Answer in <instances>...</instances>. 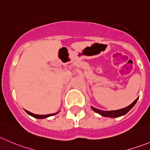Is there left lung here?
<instances>
[{"instance_id": "8db88e82", "label": "left lung", "mask_w": 150, "mask_h": 150, "mask_svg": "<svg viewBox=\"0 0 150 150\" xmlns=\"http://www.w3.org/2000/svg\"><path fill=\"white\" fill-rule=\"evenodd\" d=\"M138 99H136L133 103L130 105L127 106V107L124 108L122 109H119V110H99V109L95 108L92 107L91 106V108L94 110V112L99 114L100 115L103 116V117H110V118H117V117H122V116H124L127 114V112H129V110L133 107V106L136 105V102L138 101Z\"/></svg>"}]
</instances>
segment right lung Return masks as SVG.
Masks as SVG:
<instances>
[{
	"instance_id": "add662e5",
	"label": "right lung",
	"mask_w": 150,
	"mask_h": 150,
	"mask_svg": "<svg viewBox=\"0 0 150 150\" xmlns=\"http://www.w3.org/2000/svg\"><path fill=\"white\" fill-rule=\"evenodd\" d=\"M25 110V112L27 113L28 114H29L30 116H31V117H34V118H36V119H40V120H41V119H45V118H47V117H51V116H54L56 115V114H58L59 111H58L57 113H55V114H47V115H38V114H33V113H31V112L28 111V110Z\"/></svg>"
}]
</instances>
